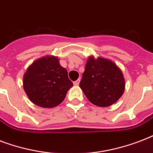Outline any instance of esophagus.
Wrapping results in <instances>:
<instances>
[{
  "mask_svg": "<svg viewBox=\"0 0 153 153\" xmlns=\"http://www.w3.org/2000/svg\"><path fill=\"white\" fill-rule=\"evenodd\" d=\"M79 82H80V79H77L76 81L74 82V86H78V85H79Z\"/></svg>",
  "mask_w": 153,
  "mask_h": 153,
  "instance_id": "obj_1",
  "label": "esophagus"
}]
</instances>
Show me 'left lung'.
Segmentation results:
<instances>
[{"mask_svg": "<svg viewBox=\"0 0 153 153\" xmlns=\"http://www.w3.org/2000/svg\"><path fill=\"white\" fill-rule=\"evenodd\" d=\"M79 86L91 103L106 107L115 103L123 94L125 79L114 62L102 58L94 59L91 56Z\"/></svg>", "mask_w": 153, "mask_h": 153, "instance_id": "1", "label": "left lung"}]
</instances>
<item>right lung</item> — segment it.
I'll return each instance as SVG.
<instances>
[{"mask_svg":"<svg viewBox=\"0 0 153 153\" xmlns=\"http://www.w3.org/2000/svg\"><path fill=\"white\" fill-rule=\"evenodd\" d=\"M23 83L30 100L44 108L59 105L73 86L67 71L60 66L59 59L55 56L35 61L24 75Z\"/></svg>","mask_w":153,"mask_h":153,"instance_id":"1","label":"right lung"}]
</instances>
